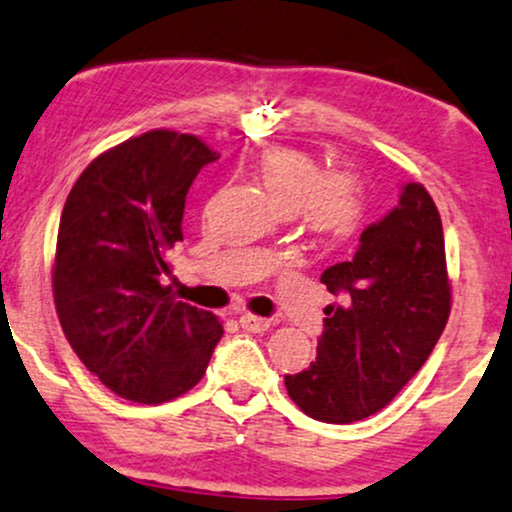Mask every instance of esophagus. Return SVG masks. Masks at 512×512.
Here are the masks:
<instances>
[{"mask_svg":"<svg viewBox=\"0 0 512 512\" xmlns=\"http://www.w3.org/2000/svg\"><path fill=\"white\" fill-rule=\"evenodd\" d=\"M239 326H242L244 330H249V333H263V330L270 328V321L268 318H261L254 314H242L239 316Z\"/></svg>","mask_w":512,"mask_h":512,"instance_id":"obj_1","label":"esophagus"}]
</instances>
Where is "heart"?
Here are the masks:
<instances>
[{"mask_svg": "<svg viewBox=\"0 0 512 512\" xmlns=\"http://www.w3.org/2000/svg\"><path fill=\"white\" fill-rule=\"evenodd\" d=\"M263 189L282 213L299 210L306 230L321 239H345L362 220V191L347 172H323L297 148H270L256 162Z\"/></svg>", "mask_w": 512, "mask_h": 512, "instance_id": "1", "label": "heart"}]
</instances>
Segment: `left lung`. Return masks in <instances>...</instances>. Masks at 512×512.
I'll return each mask as SVG.
<instances>
[{
  "mask_svg": "<svg viewBox=\"0 0 512 512\" xmlns=\"http://www.w3.org/2000/svg\"><path fill=\"white\" fill-rule=\"evenodd\" d=\"M338 302L326 306L316 362L285 386L294 405L326 424L381 412L434 352L448 323L443 225L422 184H402L398 206L359 237L352 261L323 270Z\"/></svg>",
  "mask_w": 512,
  "mask_h": 512,
  "instance_id": "obj_1",
  "label": "left lung"
}]
</instances>
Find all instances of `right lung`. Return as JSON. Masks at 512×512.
<instances>
[{"label":"right lung","mask_w":512,"mask_h":512,"mask_svg":"<svg viewBox=\"0 0 512 512\" xmlns=\"http://www.w3.org/2000/svg\"><path fill=\"white\" fill-rule=\"evenodd\" d=\"M218 158L196 136L148 131L98 155L66 198L52 273L59 323L119 398H179L201 381L222 338L218 318L162 285L182 242L189 186Z\"/></svg>","instance_id":"right-lung-1"}]
</instances>
